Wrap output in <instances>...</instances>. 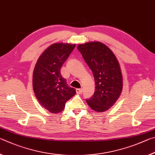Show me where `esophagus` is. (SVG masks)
Listing matches in <instances>:
<instances>
[{
	"mask_svg": "<svg viewBox=\"0 0 155 155\" xmlns=\"http://www.w3.org/2000/svg\"><path fill=\"white\" fill-rule=\"evenodd\" d=\"M82 92H83L82 89H80V88L76 89V93H77L78 94H82Z\"/></svg>",
	"mask_w": 155,
	"mask_h": 155,
	"instance_id": "34e87169",
	"label": "esophagus"
}]
</instances>
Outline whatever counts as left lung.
Masks as SVG:
<instances>
[{
  "label": "left lung",
  "mask_w": 155,
  "mask_h": 155,
  "mask_svg": "<svg viewBox=\"0 0 155 155\" xmlns=\"http://www.w3.org/2000/svg\"><path fill=\"white\" fill-rule=\"evenodd\" d=\"M86 64L93 73L95 91L88 105L95 112H105L115 104L123 91L120 64L112 51L101 42L78 45Z\"/></svg>",
  "instance_id": "obj_1"
}]
</instances>
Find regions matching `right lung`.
<instances>
[{
    "mask_svg": "<svg viewBox=\"0 0 155 155\" xmlns=\"http://www.w3.org/2000/svg\"><path fill=\"white\" fill-rule=\"evenodd\" d=\"M75 44L57 43L46 49L38 58L32 75L35 96L42 106L53 114L63 110L76 93L67 84L61 68L75 48Z\"/></svg>",
    "mask_w": 155,
    "mask_h": 155,
    "instance_id": "obj_1",
    "label": "right lung"
}]
</instances>
